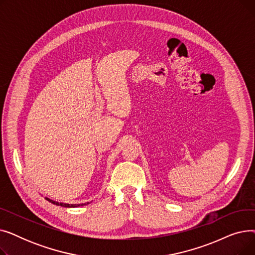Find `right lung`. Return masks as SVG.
Segmentation results:
<instances>
[{
  "mask_svg": "<svg viewBox=\"0 0 255 255\" xmlns=\"http://www.w3.org/2000/svg\"><path fill=\"white\" fill-rule=\"evenodd\" d=\"M46 200H48L49 203L56 205V206H61V207H65V208H77V207H80V206H86L88 205L89 203H86V204H77V205H70V204H64V203H58V202H55V200H52L50 198H47L45 197Z\"/></svg>",
  "mask_w": 255,
  "mask_h": 255,
  "instance_id": "add662e5",
  "label": "right lung"
}]
</instances>
